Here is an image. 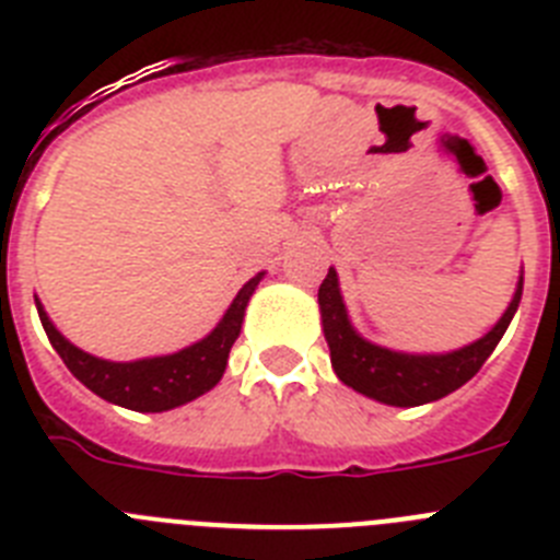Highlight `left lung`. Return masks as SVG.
<instances>
[{"label":"left lung","instance_id":"obj_1","mask_svg":"<svg viewBox=\"0 0 560 560\" xmlns=\"http://www.w3.org/2000/svg\"><path fill=\"white\" fill-rule=\"evenodd\" d=\"M518 300H522V277L502 319L482 339L452 353L420 355L381 348L355 334L348 319V308L341 303L336 269H328V277L319 285V314H323V330L336 375L355 393L389 407H420L429 400L446 398L448 393L463 387L465 381H471L511 325Z\"/></svg>","mask_w":560,"mask_h":560}]
</instances>
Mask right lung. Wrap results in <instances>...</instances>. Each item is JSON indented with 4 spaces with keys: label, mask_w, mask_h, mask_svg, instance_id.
Segmentation results:
<instances>
[{
    "label": "right lung",
    "mask_w": 560,
    "mask_h": 560,
    "mask_svg": "<svg viewBox=\"0 0 560 560\" xmlns=\"http://www.w3.org/2000/svg\"><path fill=\"white\" fill-rule=\"evenodd\" d=\"M260 280H264V271L252 277L249 283L237 291L224 319L205 339L179 350V353L153 355V359L140 361H106L92 353H83L72 341L63 339L56 325L49 323L47 311L38 300L36 308L44 330H47L49 345L58 350L69 373L75 375L83 387L101 395L108 404L133 409V412H167V409H176L187 400L210 393L219 384L226 370L232 345H235L241 325H244L249 296L255 294Z\"/></svg>",
    "instance_id": "obj_1"
}]
</instances>
